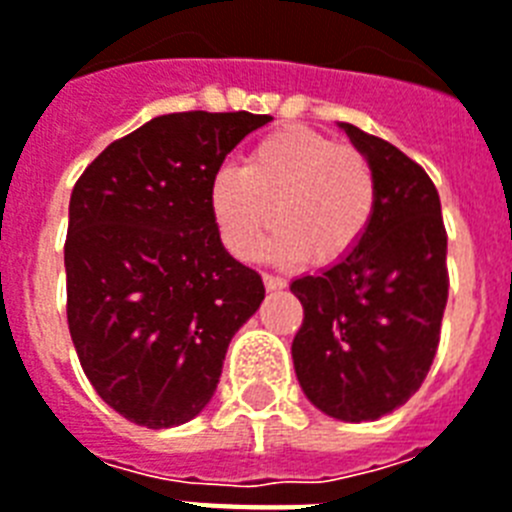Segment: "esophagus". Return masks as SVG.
Returning <instances> with one entry per match:
<instances>
[{"instance_id":"34e87169","label":"esophagus","mask_w":512,"mask_h":512,"mask_svg":"<svg viewBox=\"0 0 512 512\" xmlns=\"http://www.w3.org/2000/svg\"><path fill=\"white\" fill-rule=\"evenodd\" d=\"M263 281H265V289H268V292H281V289H284V286H286L284 278L273 276V273H265Z\"/></svg>"}]
</instances>
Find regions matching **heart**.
Returning a JSON list of instances; mask_svg holds the SVG:
<instances>
[{
    "mask_svg": "<svg viewBox=\"0 0 512 512\" xmlns=\"http://www.w3.org/2000/svg\"><path fill=\"white\" fill-rule=\"evenodd\" d=\"M376 199L373 162L307 128L265 136L242 168H220L210 186L223 244L247 260L276 223L265 255L278 263L302 255L313 265L339 263L371 226Z\"/></svg>",
    "mask_w": 512,
    "mask_h": 512,
    "instance_id": "1",
    "label": "heart"
}]
</instances>
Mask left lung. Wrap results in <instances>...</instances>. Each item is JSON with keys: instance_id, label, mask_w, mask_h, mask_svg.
<instances>
[{"instance_id": "left-lung-1", "label": "left lung", "mask_w": 512, "mask_h": 512, "mask_svg": "<svg viewBox=\"0 0 512 512\" xmlns=\"http://www.w3.org/2000/svg\"><path fill=\"white\" fill-rule=\"evenodd\" d=\"M373 162L376 213L350 255L292 281L305 321L292 342L302 392L336 421H376L405 405L434 363L447 305V231L426 170L352 123Z\"/></svg>"}]
</instances>
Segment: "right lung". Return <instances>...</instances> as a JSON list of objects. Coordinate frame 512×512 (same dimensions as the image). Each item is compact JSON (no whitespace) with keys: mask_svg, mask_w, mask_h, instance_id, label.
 Segmentation results:
<instances>
[{"mask_svg":"<svg viewBox=\"0 0 512 512\" xmlns=\"http://www.w3.org/2000/svg\"><path fill=\"white\" fill-rule=\"evenodd\" d=\"M170 112L112 141L70 194L68 326L81 368L136 426L170 429L213 400L234 334L265 299L210 210L226 155L270 123Z\"/></svg>","mask_w":512,"mask_h":512,"instance_id":"right-lung-1","label":"right lung"}]
</instances>
